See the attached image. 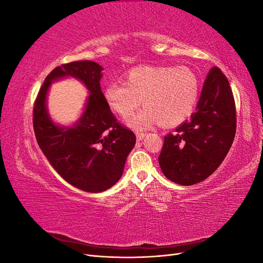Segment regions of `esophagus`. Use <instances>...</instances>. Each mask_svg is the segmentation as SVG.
I'll list each match as a JSON object with an SVG mask.
<instances>
[{
	"label": "esophagus",
	"mask_w": 263,
	"mask_h": 263,
	"mask_svg": "<svg viewBox=\"0 0 263 263\" xmlns=\"http://www.w3.org/2000/svg\"><path fill=\"white\" fill-rule=\"evenodd\" d=\"M145 136H146V134H145V133L136 132V138H137V140H138V141H140V140L144 139V138H145Z\"/></svg>",
	"instance_id": "obj_1"
}]
</instances>
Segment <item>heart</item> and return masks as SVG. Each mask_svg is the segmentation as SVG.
<instances>
[{"label":"heart","mask_w":263,"mask_h":263,"mask_svg":"<svg viewBox=\"0 0 263 263\" xmlns=\"http://www.w3.org/2000/svg\"><path fill=\"white\" fill-rule=\"evenodd\" d=\"M103 94L110 109L121 116L129 115L142 102L145 107L126 119L134 128L145 129L157 123L172 127L193 112L200 84L187 67L140 66L125 73L124 84L109 83Z\"/></svg>","instance_id":"b5f03b06"}]
</instances>
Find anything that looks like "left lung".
<instances>
[{"mask_svg":"<svg viewBox=\"0 0 263 263\" xmlns=\"http://www.w3.org/2000/svg\"><path fill=\"white\" fill-rule=\"evenodd\" d=\"M236 134L234 95L225 74L213 67L195 113L164 136L158 160L162 173L181 185L208 179L224 161Z\"/></svg>","mask_w":263,"mask_h":263,"instance_id":"left-lung-1","label":"left lung"}]
</instances>
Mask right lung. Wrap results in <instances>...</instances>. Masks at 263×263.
Returning <instances> with one entry per match:
<instances>
[{
	"label": "right lung",
	"mask_w": 263,
	"mask_h": 263,
	"mask_svg": "<svg viewBox=\"0 0 263 263\" xmlns=\"http://www.w3.org/2000/svg\"><path fill=\"white\" fill-rule=\"evenodd\" d=\"M103 68L83 60L54 68L45 79L34 105V132L47 160L69 184L85 192H103L122 178L126 159L136 144L135 134L117 122L101 90ZM71 76L90 92L78 122L71 126L53 123L46 94L53 81Z\"/></svg>",
	"instance_id": "1"
}]
</instances>
